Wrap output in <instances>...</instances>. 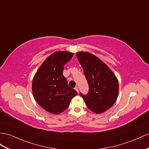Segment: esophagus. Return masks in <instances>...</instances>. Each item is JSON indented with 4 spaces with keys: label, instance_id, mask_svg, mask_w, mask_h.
<instances>
[{
    "label": "esophagus",
    "instance_id": "34e87169",
    "mask_svg": "<svg viewBox=\"0 0 149 149\" xmlns=\"http://www.w3.org/2000/svg\"><path fill=\"white\" fill-rule=\"evenodd\" d=\"M74 89H75L76 90H77V92H79V88H78V86H76L75 88H74Z\"/></svg>",
    "mask_w": 149,
    "mask_h": 149
}]
</instances>
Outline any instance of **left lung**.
I'll list each match as a JSON object with an SVG mask.
<instances>
[{
  "instance_id": "8db88e82",
  "label": "left lung",
  "mask_w": 149,
  "mask_h": 149,
  "mask_svg": "<svg viewBox=\"0 0 149 149\" xmlns=\"http://www.w3.org/2000/svg\"><path fill=\"white\" fill-rule=\"evenodd\" d=\"M77 57L83 70L89 90L81 97L90 111L99 114L112 106L118 95V79L109 68L97 56L80 52Z\"/></svg>"
}]
</instances>
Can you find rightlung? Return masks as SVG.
Returning a JSON list of instances; mask_svg holds the SVG:
<instances>
[{"mask_svg":"<svg viewBox=\"0 0 149 149\" xmlns=\"http://www.w3.org/2000/svg\"><path fill=\"white\" fill-rule=\"evenodd\" d=\"M73 54L66 51L51 54L40 67L33 79L32 91L35 100L43 109L54 114L63 112L78 94L68 86L63 76L64 66Z\"/></svg>","mask_w":149,"mask_h":149,"instance_id":"1","label":"right lung"}]
</instances>
